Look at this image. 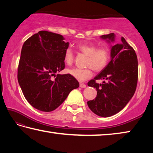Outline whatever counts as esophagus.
Here are the masks:
<instances>
[{"mask_svg":"<svg viewBox=\"0 0 153 153\" xmlns=\"http://www.w3.org/2000/svg\"><path fill=\"white\" fill-rule=\"evenodd\" d=\"M79 86L82 88H84L86 87V85L85 84H83V83H80L79 84Z\"/></svg>","mask_w":153,"mask_h":153,"instance_id":"esophagus-1","label":"esophagus"}]
</instances>
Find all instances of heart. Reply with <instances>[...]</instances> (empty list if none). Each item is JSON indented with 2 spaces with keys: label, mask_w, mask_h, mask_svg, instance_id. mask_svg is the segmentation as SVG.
Listing matches in <instances>:
<instances>
[{
  "label": "heart",
  "mask_w": 153,
  "mask_h": 153,
  "mask_svg": "<svg viewBox=\"0 0 153 153\" xmlns=\"http://www.w3.org/2000/svg\"><path fill=\"white\" fill-rule=\"evenodd\" d=\"M78 51L87 56L86 66L85 69L72 68L67 70V73L79 82H84L92 76V69L100 71L105 69L109 62L111 50L107 46L97 47L94 44H82L77 46ZM74 61V54L70 48L65 51L64 62L67 65L71 66Z\"/></svg>",
  "instance_id": "b5f03b06"
}]
</instances>
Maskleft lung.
Returning <instances> with one entry per match:
<instances>
[{
	"label": "left lung",
	"instance_id": "left-lung-1",
	"mask_svg": "<svg viewBox=\"0 0 153 153\" xmlns=\"http://www.w3.org/2000/svg\"><path fill=\"white\" fill-rule=\"evenodd\" d=\"M115 36L111 33L101 38L114 41ZM111 56V60L105 68L88 82V86L95 88L97 91V97L88 101V105L93 113L103 117H110L122 110L132 98L138 83L136 52L123 37L120 43L112 46ZM98 79L105 81L99 85L95 82Z\"/></svg>",
	"mask_w": 153,
	"mask_h": 153
}]
</instances>
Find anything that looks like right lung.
<instances>
[{
	"mask_svg": "<svg viewBox=\"0 0 153 153\" xmlns=\"http://www.w3.org/2000/svg\"><path fill=\"white\" fill-rule=\"evenodd\" d=\"M63 40L58 33L40 31L23 45L17 79L25 99L36 109L54 111L79 86L69 74L56 75L65 66L64 55L69 42Z\"/></svg>",
	"mask_w": 153,
	"mask_h": 153,
	"instance_id": "1",
	"label": "right lung"
}]
</instances>
